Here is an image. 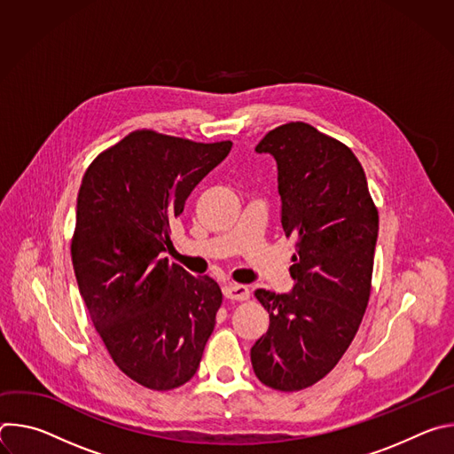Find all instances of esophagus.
I'll use <instances>...</instances> for the list:
<instances>
[{
  "label": "esophagus",
  "mask_w": 454,
  "mask_h": 454,
  "mask_svg": "<svg viewBox=\"0 0 454 454\" xmlns=\"http://www.w3.org/2000/svg\"><path fill=\"white\" fill-rule=\"evenodd\" d=\"M223 294L226 300H237V301H244L249 298V289L246 286L240 284H228L223 289Z\"/></svg>",
  "instance_id": "esophagus-1"
}]
</instances>
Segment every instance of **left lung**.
Returning <instances> with one entry per match:
<instances>
[{
  "label": "left lung",
  "mask_w": 454,
  "mask_h": 454,
  "mask_svg": "<svg viewBox=\"0 0 454 454\" xmlns=\"http://www.w3.org/2000/svg\"><path fill=\"white\" fill-rule=\"evenodd\" d=\"M254 151L277 161L280 223L296 253L289 293L254 291L270 329L251 347V364L266 386L296 392L338 364L361 325L379 215L354 153L312 125H280Z\"/></svg>",
  "instance_id": "left-lung-1"
}]
</instances>
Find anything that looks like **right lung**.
Returning a JSON list of instances; mask_svg holds the SVG:
<instances>
[{
    "label": "right lung",
    "instance_id": "add662e5",
    "mask_svg": "<svg viewBox=\"0 0 454 454\" xmlns=\"http://www.w3.org/2000/svg\"><path fill=\"white\" fill-rule=\"evenodd\" d=\"M231 151L135 131L86 170L72 262L81 296L114 364L167 392L196 375L223 301L210 277L160 254L190 192Z\"/></svg>",
    "mask_w": 454,
    "mask_h": 454
}]
</instances>
